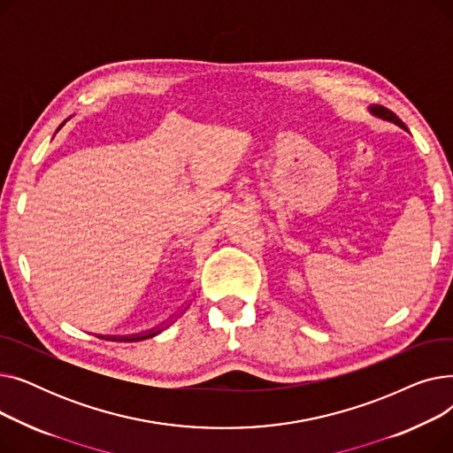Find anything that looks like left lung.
I'll return each instance as SVG.
<instances>
[{"instance_id":"8db88e82","label":"left lung","mask_w":453,"mask_h":453,"mask_svg":"<svg viewBox=\"0 0 453 453\" xmlns=\"http://www.w3.org/2000/svg\"><path fill=\"white\" fill-rule=\"evenodd\" d=\"M369 110H371V113H372V115H376V117H380V119H386V121H391V123L398 125L400 128H403V130L408 132V127L403 125V123L400 121V119H398L391 110H388V108H384V106H378V104H376V106H371Z\"/></svg>"}]
</instances>
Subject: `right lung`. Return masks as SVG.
<instances>
[{
  "mask_svg": "<svg viewBox=\"0 0 453 453\" xmlns=\"http://www.w3.org/2000/svg\"><path fill=\"white\" fill-rule=\"evenodd\" d=\"M64 125V123H62ZM60 125V127H62ZM163 330V326H159V328H152V330H149V332H142V334H135V336H110L108 340H115V342H141V340H149V338H152V336H156L157 332H161Z\"/></svg>",
  "mask_w": 453,
  "mask_h": 453,
  "instance_id": "1",
  "label": "right lung"
}]
</instances>
